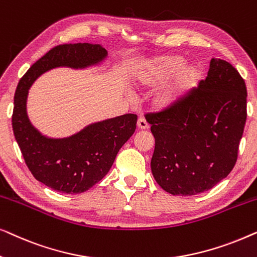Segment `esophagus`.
Segmentation results:
<instances>
[{
    "mask_svg": "<svg viewBox=\"0 0 257 257\" xmlns=\"http://www.w3.org/2000/svg\"><path fill=\"white\" fill-rule=\"evenodd\" d=\"M137 126H138L139 130H149L150 126L147 124V121L144 118H139L138 122H137Z\"/></svg>",
    "mask_w": 257,
    "mask_h": 257,
    "instance_id": "34e87169",
    "label": "esophagus"
}]
</instances>
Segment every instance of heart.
Returning a JSON list of instances; mask_svg holds the SVG:
<instances>
[{"label": "heart", "instance_id": "1", "mask_svg": "<svg viewBox=\"0 0 257 257\" xmlns=\"http://www.w3.org/2000/svg\"><path fill=\"white\" fill-rule=\"evenodd\" d=\"M186 64L184 57L178 55H163L147 59L136 72V85L140 89H158L168 80L170 85L158 93L153 106L158 111H168L184 104L203 80L201 66Z\"/></svg>", "mask_w": 257, "mask_h": 257}]
</instances>
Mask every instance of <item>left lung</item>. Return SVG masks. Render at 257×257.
<instances>
[{
	"label": "left lung",
	"mask_w": 257,
	"mask_h": 257,
	"mask_svg": "<svg viewBox=\"0 0 257 257\" xmlns=\"http://www.w3.org/2000/svg\"><path fill=\"white\" fill-rule=\"evenodd\" d=\"M147 117L156 139L151 170L158 185L172 195L199 194L235 166L247 87L233 65L213 58L207 78L184 104Z\"/></svg>",
	"instance_id": "1"
}]
</instances>
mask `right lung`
Instances as JSON below:
<instances>
[{
    "mask_svg": "<svg viewBox=\"0 0 257 257\" xmlns=\"http://www.w3.org/2000/svg\"><path fill=\"white\" fill-rule=\"evenodd\" d=\"M107 51L100 44L57 45L28 70L14 97L13 131L26 164L35 179L66 194H79L100 181L110 171L119 150L136 131L132 113L91 122L64 138H52L31 124L27 112L29 89L49 70H84L101 65Z\"/></svg>",
    "mask_w": 257,
    "mask_h": 257,
    "instance_id": "obj_1",
    "label": "right lung"
}]
</instances>
